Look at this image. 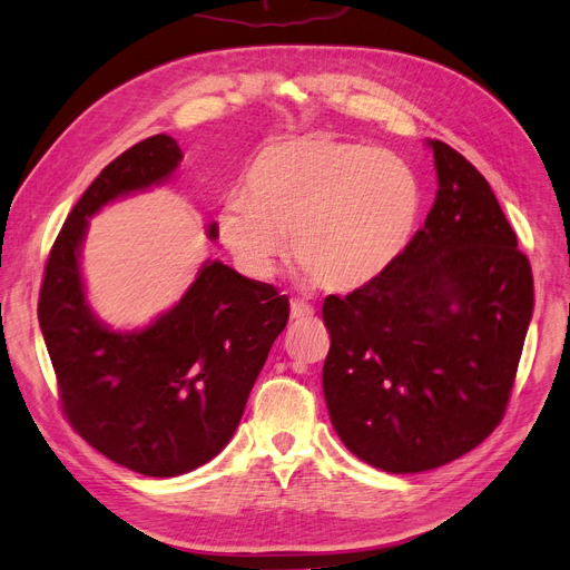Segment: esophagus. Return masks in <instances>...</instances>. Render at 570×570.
<instances>
[{
	"instance_id": "34e87169",
	"label": "esophagus",
	"mask_w": 570,
	"mask_h": 570,
	"mask_svg": "<svg viewBox=\"0 0 570 570\" xmlns=\"http://www.w3.org/2000/svg\"><path fill=\"white\" fill-rule=\"evenodd\" d=\"M289 313H292V320H313L315 317V308L304 304V301H298V298L292 301Z\"/></svg>"
}]
</instances>
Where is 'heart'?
Listing matches in <instances>:
<instances>
[{"label":"heart","mask_w":570,"mask_h":570,"mask_svg":"<svg viewBox=\"0 0 570 570\" xmlns=\"http://www.w3.org/2000/svg\"><path fill=\"white\" fill-rule=\"evenodd\" d=\"M423 214L414 167L380 147L311 136L264 147L218 212V239L257 281L274 274L283 237L311 281L358 292L384 278Z\"/></svg>","instance_id":"heart-1"}]
</instances>
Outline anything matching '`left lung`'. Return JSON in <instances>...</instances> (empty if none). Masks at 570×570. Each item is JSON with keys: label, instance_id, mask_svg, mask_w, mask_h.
<instances>
[{"label": "left lung", "instance_id": "1", "mask_svg": "<svg viewBox=\"0 0 570 570\" xmlns=\"http://www.w3.org/2000/svg\"><path fill=\"white\" fill-rule=\"evenodd\" d=\"M438 195L393 269L324 298L322 386L363 462L416 474L476 449L504 419L533 311V276L485 177L428 140Z\"/></svg>", "mask_w": 570, "mask_h": 570}]
</instances>
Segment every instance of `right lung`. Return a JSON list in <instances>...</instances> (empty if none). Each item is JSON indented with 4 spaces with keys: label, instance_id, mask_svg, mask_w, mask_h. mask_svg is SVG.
I'll return each mask as SVG.
<instances>
[{
    "label": "right lung",
    "instance_id": "add662e5",
    "mask_svg": "<svg viewBox=\"0 0 570 570\" xmlns=\"http://www.w3.org/2000/svg\"><path fill=\"white\" fill-rule=\"evenodd\" d=\"M170 136H151L106 165L66 218L39 294V324L61 410L80 438L145 476H179L232 440L250 389L289 320L269 283L205 262L177 306L142 331L91 313L80 274L87 218L117 197L163 184L179 167ZM209 239L218 227H207Z\"/></svg>",
    "mask_w": 570,
    "mask_h": 570
}]
</instances>
